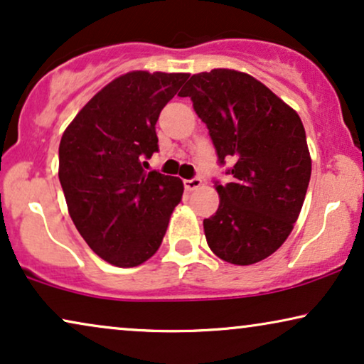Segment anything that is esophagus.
<instances>
[{
	"mask_svg": "<svg viewBox=\"0 0 364 364\" xmlns=\"http://www.w3.org/2000/svg\"><path fill=\"white\" fill-rule=\"evenodd\" d=\"M202 178L200 177H193V178H188V181H183V187L187 188V191H196L202 186Z\"/></svg>",
	"mask_w": 364,
	"mask_h": 364,
	"instance_id": "esophagus-1",
	"label": "esophagus"
}]
</instances>
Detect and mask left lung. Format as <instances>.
Segmentation results:
<instances>
[{
	"mask_svg": "<svg viewBox=\"0 0 364 364\" xmlns=\"http://www.w3.org/2000/svg\"><path fill=\"white\" fill-rule=\"evenodd\" d=\"M205 122L218 164L233 162L228 183L215 181L220 205L203 220L210 250L252 265L282 247L300 215L311 176L301 119L255 77L232 69L193 74L178 94Z\"/></svg>",
	"mask_w": 364,
	"mask_h": 364,
	"instance_id": "1",
	"label": "left lung"
}]
</instances>
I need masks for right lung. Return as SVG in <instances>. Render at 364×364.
Here are the masks:
<instances>
[{
	"mask_svg": "<svg viewBox=\"0 0 364 364\" xmlns=\"http://www.w3.org/2000/svg\"><path fill=\"white\" fill-rule=\"evenodd\" d=\"M188 74L134 71L101 89L59 144V182L74 225L102 260L137 267L161 247L182 200L178 177L147 172L156 124Z\"/></svg>",
	"mask_w": 364,
	"mask_h": 364,
	"instance_id": "obj_1",
	"label": "right lung"
}]
</instances>
